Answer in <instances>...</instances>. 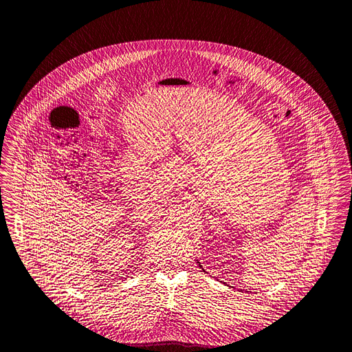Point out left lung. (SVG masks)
Masks as SVG:
<instances>
[{"label":"left lung","mask_w":352,"mask_h":352,"mask_svg":"<svg viewBox=\"0 0 352 352\" xmlns=\"http://www.w3.org/2000/svg\"><path fill=\"white\" fill-rule=\"evenodd\" d=\"M197 265H199V266H200V267H201V269H203V265H201V263H200V262H199V259H197ZM204 270V269H203ZM204 272H205V270H204Z\"/></svg>","instance_id":"obj_1"}]
</instances>
